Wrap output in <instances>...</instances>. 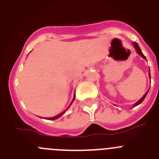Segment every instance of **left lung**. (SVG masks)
Instances as JSON below:
<instances>
[{"label":"left lung","instance_id":"left-lung-1","mask_svg":"<svg viewBox=\"0 0 159 159\" xmlns=\"http://www.w3.org/2000/svg\"><path fill=\"white\" fill-rule=\"evenodd\" d=\"M133 46H134V48H135V50H136V52H137L138 54L140 55V56H141V57H143V59H145V60H147V59H146V57H145V56H144V55H143V53L142 52V51H141V49H140L139 46L138 45V43H136V42H134V43H133ZM149 76H150V79H151V73H150V71H149ZM148 92H149V90H148V91H147V92H146L145 95H143V96L142 97V98L139 99V100L138 101V102H136V103H134V107L138 106V105H139L140 103H141V102H143V100H144V99H145L146 96H147V93H148Z\"/></svg>","mask_w":159,"mask_h":159}]
</instances>
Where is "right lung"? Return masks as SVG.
Returning <instances> with one entry per match:
<instances>
[{
	"mask_svg": "<svg viewBox=\"0 0 159 159\" xmlns=\"http://www.w3.org/2000/svg\"><path fill=\"white\" fill-rule=\"evenodd\" d=\"M75 95H74V97H73V99H72V101H71V103H70V105H69V106L67 107V109H68V108H69V107L71 106V103H72V102H73V101H74V99H75ZM67 109H66V110H67ZM66 110H65V111H63V112H61V113H60V114H59V115H57V116H54V117H52V118H47V119H49V120H55V119H58V118H60V116H62L63 114H64V112L66 111Z\"/></svg>",
	"mask_w": 159,
	"mask_h": 159,
	"instance_id": "right-lung-1",
	"label": "right lung"
}]
</instances>
